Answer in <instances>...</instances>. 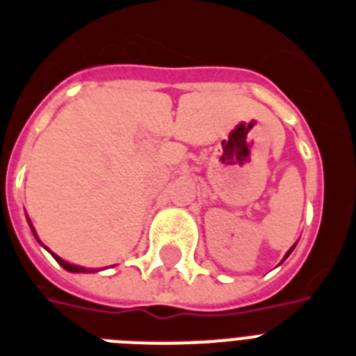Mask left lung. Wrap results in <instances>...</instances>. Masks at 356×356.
<instances>
[{"instance_id":"left-lung-1","label":"left lung","mask_w":356,"mask_h":356,"mask_svg":"<svg viewBox=\"0 0 356 356\" xmlns=\"http://www.w3.org/2000/svg\"><path fill=\"white\" fill-rule=\"evenodd\" d=\"M294 247H296V245H294ZM294 247L291 248V250H289V252H287V256H289V254H291V252H293V250H294ZM287 256H285V258H287Z\"/></svg>"}]
</instances>
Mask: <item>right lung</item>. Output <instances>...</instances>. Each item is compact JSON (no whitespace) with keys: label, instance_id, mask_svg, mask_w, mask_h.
Instances as JSON below:
<instances>
[{"label":"right lung","instance_id":"add662e5","mask_svg":"<svg viewBox=\"0 0 356 356\" xmlns=\"http://www.w3.org/2000/svg\"><path fill=\"white\" fill-rule=\"evenodd\" d=\"M29 225H31V221H29ZM31 228H33V225H31ZM33 234H34V238L38 239L36 232H34V228H33ZM38 241H40V239H38ZM40 243H42V241H40ZM51 254H53V252H51ZM53 256H54V259H56V261L60 263V265H62L63 268H65V270H69V273H93V270H88V268H83V267H76V265H71V263L63 261L62 258H58L56 254H53Z\"/></svg>","mask_w":356,"mask_h":356}]
</instances>
